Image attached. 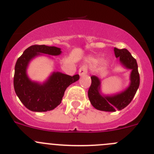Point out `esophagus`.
Wrapping results in <instances>:
<instances>
[{
	"label": "esophagus",
	"mask_w": 154,
	"mask_h": 154,
	"mask_svg": "<svg viewBox=\"0 0 154 154\" xmlns=\"http://www.w3.org/2000/svg\"><path fill=\"white\" fill-rule=\"evenodd\" d=\"M87 74V67L86 65H83L79 69V74L80 76H84Z\"/></svg>",
	"instance_id": "1"
}]
</instances>
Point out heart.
Here are the masks:
<instances>
[{
    "instance_id": "1",
    "label": "heart",
    "mask_w": 154,
    "mask_h": 154,
    "mask_svg": "<svg viewBox=\"0 0 154 154\" xmlns=\"http://www.w3.org/2000/svg\"><path fill=\"white\" fill-rule=\"evenodd\" d=\"M89 61L94 64V63L97 62V58H90V59H89ZM107 64H108V62L106 61H103L101 63H100V65H101V67H106V66H107Z\"/></svg>"
}]
</instances>
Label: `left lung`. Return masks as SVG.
Segmentation results:
<instances>
[{
  "label": "left lung",
  "instance_id": "left-lung-1",
  "mask_svg": "<svg viewBox=\"0 0 154 154\" xmlns=\"http://www.w3.org/2000/svg\"><path fill=\"white\" fill-rule=\"evenodd\" d=\"M115 55L119 57L120 63L127 69H131L130 85L123 92L114 96H103L100 93V79L96 76L91 77V85L88 90V97L92 106L100 111L116 112L125 108L133 100L139 85L140 75L138 73L137 61L126 48H114Z\"/></svg>",
  "mask_w": 154,
  "mask_h": 154
}]
</instances>
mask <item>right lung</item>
Here are the masks:
<instances>
[{"instance_id": "1", "label": "right lung", "mask_w": 154, "mask_h": 154, "mask_svg": "<svg viewBox=\"0 0 154 154\" xmlns=\"http://www.w3.org/2000/svg\"><path fill=\"white\" fill-rule=\"evenodd\" d=\"M42 54L59 55L61 48L45 45H34L23 51L15 65L14 87L21 103L32 112H47L54 109L61 103L66 89L79 80L80 76H69L53 72L42 84L32 81L26 74V68L32 58Z\"/></svg>"}]
</instances>
